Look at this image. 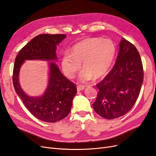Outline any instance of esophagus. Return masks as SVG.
Listing matches in <instances>:
<instances>
[{
    "mask_svg": "<svg viewBox=\"0 0 156 156\" xmlns=\"http://www.w3.org/2000/svg\"><path fill=\"white\" fill-rule=\"evenodd\" d=\"M85 88L84 85H79L77 86V91H82V90H83Z\"/></svg>",
    "mask_w": 156,
    "mask_h": 156,
    "instance_id": "obj_1",
    "label": "esophagus"
}]
</instances>
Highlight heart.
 Wrapping results in <instances>:
<instances>
[{"label": "heart", "mask_w": 156, "mask_h": 156, "mask_svg": "<svg viewBox=\"0 0 156 156\" xmlns=\"http://www.w3.org/2000/svg\"><path fill=\"white\" fill-rule=\"evenodd\" d=\"M116 45L109 39L92 37L84 39L72 48L71 54L65 53L62 59L63 71L69 78H73L81 69V82H87L93 76L98 78L109 71L116 56Z\"/></svg>", "instance_id": "b5f03b06"}]
</instances>
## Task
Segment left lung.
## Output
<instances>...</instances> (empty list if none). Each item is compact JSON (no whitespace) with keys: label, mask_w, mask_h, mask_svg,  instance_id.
<instances>
[{"label":"left lung","mask_w":156,"mask_h":156,"mask_svg":"<svg viewBox=\"0 0 156 156\" xmlns=\"http://www.w3.org/2000/svg\"><path fill=\"white\" fill-rule=\"evenodd\" d=\"M140 54L134 45L122 38L114 67L97 85L99 89L93 104L97 113L106 119L119 118L132 108L143 82Z\"/></svg>","instance_id":"left-lung-1"}]
</instances>
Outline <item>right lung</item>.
Here are the masks:
<instances>
[{"label":"right lung","instance_id":"obj_1","mask_svg":"<svg viewBox=\"0 0 156 156\" xmlns=\"http://www.w3.org/2000/svg\"><path fill=\"white\" fill-rule=\"evenodd\" d=\"M66 37L65 34H40L33 38L19 51L13 72L14 89L28 111L35 117L46 122H56L69 114L76 86L63 76L56 62L58 45ZM25 60H43L49 63L48 87L39 97H30L22 89L19 83L20 69Z\"/></svg>","mask_w":156,"mask_h":156}]
</instances>
